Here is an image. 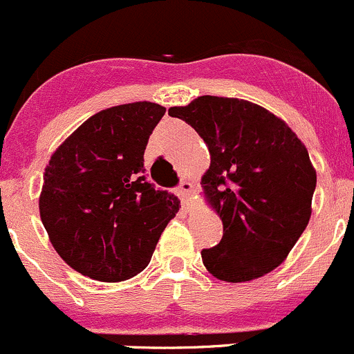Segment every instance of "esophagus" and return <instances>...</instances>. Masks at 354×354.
I'll return each instance as SVG.
<instances>
[{
    "label": "esophagus",
    "mask_w": 354,
    "mask_h": 354,
    "mask_svg": "<svg viewBox=\"0 0 354 354\" xmlns=\"http://www.w3.org/2000/svg\"><path fill=\"white\" fill-rule=\"evenodd\" d=\"M192 191H194V185H192V182H189V180L180 182L177 187V194L180 196L182 201H187V199L192 196Z\"/></svg>",
    "instance_id": "esophagus-1"
}]
</instances>
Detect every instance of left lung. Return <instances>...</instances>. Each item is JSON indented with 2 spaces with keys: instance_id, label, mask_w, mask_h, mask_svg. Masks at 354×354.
I'll return each instance as SVG.
<instances>
[{
  "instance_id": "left-lung-1",
  "label": "left lung",
  "mask_w": 354,
  "mask_h": 354,
  "mask_svg": "<svg viewBox=\"0 0 354 354\" xmlns=\"http://www.w3.org/2000/svg\"><path fill=\"white\" fill-rule=\"evenodd\" d=\"M203 138L211 165L204 194L223 221V236L201 257L228 283L278 268L310 220L317 176L297 134L247 100L204 95L169 109Z\"/></svg>"
}]
</instances>
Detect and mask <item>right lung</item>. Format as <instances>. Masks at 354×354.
I'll list each match as a JSON object with an SVG mask.
<instances>
[{
	"label": "right lung",
	"instance_id": "obj_1",
	"mask_svg": "<svg viewBox=\"0 0 354 354\" xmlns=\"http://www.w3.org/2000/svg\"><path fill=\"white\" fill-rule=\"evenodd\" d=\"M165 114L151 102L102 111L50 156L41 220L66 264L97 281L143 271L180 201L145 176V150Z\"/></svg>",
	"mask_w": 354,
	"mask_h": 354
}]
</instances>
